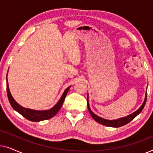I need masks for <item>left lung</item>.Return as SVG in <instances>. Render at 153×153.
I'll list each match as a JSON object with an SVG mask.
<instances>
[{
  "label": "left lung",
  "mask_w": 153,
  "mask_h": 153,
  "mask_svg": "<svg viewBox=\"0 0 153 153\" xmlns=\"http://www.w3.org/2000/svg\"><path fill=\"white\" fill-rule=\"evenodd\" d=\"M146 100H147V89H146L145 99H144L143 104H142V105L140 106V107L138 108L136 111L132 113V114L128 115V116L123 117V118H120L118 119H116V120H107V119L102 118L101 117L97 116L95 114H94V113L92 111L91 108H90L89 102H88V96H87V105H88V109L89 111V113L91 114V116L93 117V118L96 121V122L99 123L100 124L105 125V126H107V127H120L121 126H123V125H127V123H129L130 121L132 120L136 116H137L142 111V110H143L144 106H145Z\"/></svg>",
  "instance_id": "left-lung-1"
}]
</instances>
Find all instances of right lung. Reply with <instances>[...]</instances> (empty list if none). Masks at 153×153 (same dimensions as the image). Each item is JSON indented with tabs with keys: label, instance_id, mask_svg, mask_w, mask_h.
<instances>
[{
	"label": "right lung",
	"instance_id": "obj_1",
	"mask_svg": "<svg viewBox=\"0 0 153 153\" xmlns=\"http://www.w3.org/2000/svg\"><path fill=\"white\" fill-rule=\"evenodd\" d=\"M8 74V72H7ZM7 78V77H6ZM7 80V97L8 100H9V102L12 108H14L16 111L28 119V120L33 121V122H39V121L47 120V119L51 118L52 117H53L55 115L57 114V113L59 111V110L61 108V106L63 104V102L65 100V98L67 94H68L69 90H70V86L67 88L65 90V91L62 93L61 97L60 98V100H58V102L56 103L55 105H54L53 107L49 108L48 110H34V109H30V108H24L23 107L19 104L17 102H16L13 97L12 96V94L10 93V89H9V85H8V81H7V78L6 79Z\"/></svg>",
	"mask_w": 153,
	"mask_h": 153
}]
</instances>
